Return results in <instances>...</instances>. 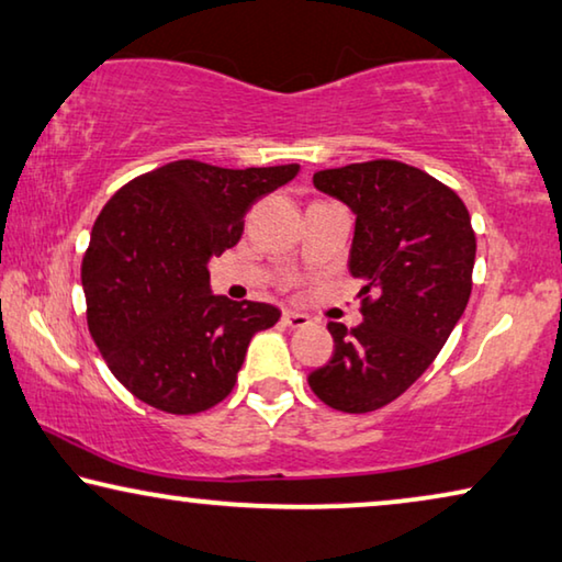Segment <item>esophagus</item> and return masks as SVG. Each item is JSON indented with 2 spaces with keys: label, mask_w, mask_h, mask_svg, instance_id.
<instances>
[{
  "label": "esophagus",
  "mask_w": 562,
  "mask_h": 562,
  "mask_svg": "<svg viewBox=\"0 0 562 562\" xmlns=\"http://www.w3.org/2000/svg\"><path fill=\"white\" fill-rule=\"evenodd\" d=\"M283 324H286L289 329H304V327H308V324H312V319H308L306 314L291 312V308H286V312H283Z\"/></svg>",
  "instance_id": "1"
}]
</instances>
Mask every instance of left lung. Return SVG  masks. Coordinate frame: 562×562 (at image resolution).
I'll list each match as a JSON object with an SVG mask.
<instances>
[{"instance_id": "1", "label": "left lung", "mask_w": 562, "mask_h": 562, "mask_svg": "<svg viewBox=\"0 0 562 562\" xmlns=\"http://www.w3.org/2000/svg\"><path fill=\"white\" fill-rule=\"evenodd\" d=\"M316 190L357 215L349 271L364 281L362 324L329 322L335 352L308 375L322 403L372 413L416 382L471 296L476 235L451 187L395 159L322 169Z\"/></svg>"}]
</instances>
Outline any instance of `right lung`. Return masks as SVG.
I'll return each mask as SVG.
<instances>
[{
    "instance_id": "1",
    "label": "right lung",
    "mask_w": 562,
    "mask_h": 562,
    "mask_svg": "<svg viewBox=\"0 0 562 562\" xmlns=\"http://www.w3.org/2000/svg\"><path fill=\"white\" fill-rule=\"evenodd\" d=\"M296 172L180 159L105 202L80 266L88 329L142 403L192 416L231 395L250 337L281 312L210 294L207 261L240 240L250 205Z\"/></svg>"
}]
</instances>
